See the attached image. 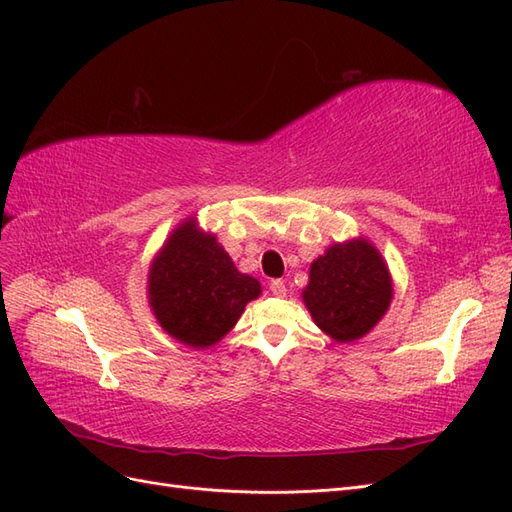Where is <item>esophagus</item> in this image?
<instances>
[{
	"mask_svg": "<svg viewBox=\"0 0 512 512\" xmlns=\"http://www.w3.org/2000/svg\"><path fill=\"white\" fill-rule=\"evenodd\" d=\"M270 291L276 298H283L287 294V287L281 279H274V281H270Z\"/></svg>",
	"mask_w": 512,
	"mask_h": 512,
	"instance_id": "obj_1",
	"label": "esophagus"
}]
</instances>
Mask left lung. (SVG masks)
I'll use <instances>...</instances> for the list:
<instances>
[{"label": "left lung", "instance_id": "obj_1", "mask_svg": "<svg viewBox=\"0 0 512 512\" xmlns=\"http://www.w3.org/2000/svg\"><path fill=\"white\" fill-rule=\"evenodd\" d=\"M302 298L332 339L356 341L388 311L392 281L382 255L367 240H352L313 261Z\"/></svg>", "mask_w": 512, "mask_h": 512}]
</instances>
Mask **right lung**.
Returning a JSON list of instances; mask_svg holds the SVG:
<instances>
[{
  "instance_id": "right-lung-1",
  "label": "right lung",
  "mask_w": 512,
  "mask_h": 512,
  "mask_svg": "<svg viewBox=\"0 0 512 512\" xmlns=\"http://www.w3.org/2000/svg\"><path fill=\"white\" fill-rule=\"evenodd\" d=\"M148 291L154 315L171 337L208 347L236 326L244 306L261 294V285L236 270L214 236L186 221L154 259Z\"/></svg>"
}]
</instances>
